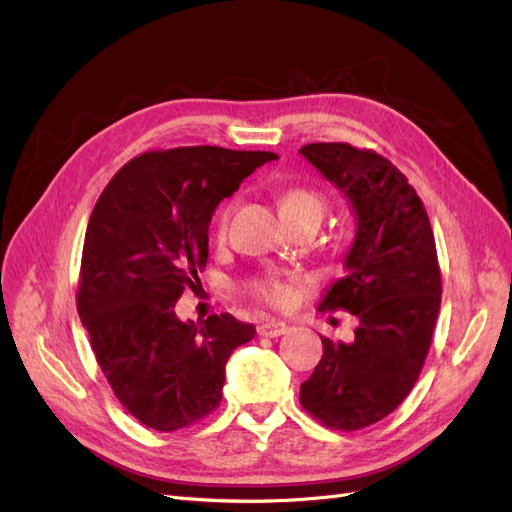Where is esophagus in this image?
Here are the masks:
<instances>
[{"label":"esophagus","instance_id":"34e87169","mask_svg":"<svg viewBox=\"0 0 512 512\" xmlns=\"http://www.w3.org/2000/svg\"><path fill=\"white\" fill-rule=\"evenodd\" d=\"M288 331H290V327L282 320H267L258 327V335H262V337H280V335H286Z\"/></svg>","mask_w":512,"mask_h":512}]
</instances>
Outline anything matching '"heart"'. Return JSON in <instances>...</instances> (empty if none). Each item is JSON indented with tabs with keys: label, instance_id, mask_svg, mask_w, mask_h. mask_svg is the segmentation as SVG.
Here are the masks:
<instances>
[{
	"label": "heart",
	"instance_id": "obj_1",
	"mask_svg": "<svg viewBox=\"0 0 512 512\" xmlns=\"http://www.w3.org/2000/svg\"><path fill=\"white\" fill-rule=\"evenodd\" d=\"M277 207H280L282 218H301V215H312V218L322 220L324 200L316 192H312V190L290 188V190L282 192L280 198H277ZM230 211H232V205L224 203V205L218 207V211L213 213L209 232H211V237L215 241L224 239L226 228H228V220H230ZM254 294H256L258 299L267 301L271 305L284 307L292 299V288L284 280H277V277H269V280H262V282L254 284Z\"/></svg>",
	"mask_w": 512,
	"mask_h": 512
}]
</instances>
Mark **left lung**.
I'll list each match as a JSON object with an SVG mask.
<instances>
[{
	"instance_id": "left-lung-1",
	"label": "left lung",
	"mask_w": 512,
	"mask_h": 512,
	"mask_svg": "<svg viewBox=\"0 0 512 512\" xmlns=\"http://www.w3.org/2000/svg\"><path fill=\"white\" fill-rule=\"evenodd\" d=\"M344 192L356 232L344 277L324 290L320 312L359 320L350 344L322 337V359L301 384V406L331 429L354 431L391 414L421 374L440 312L442 280L423 200L376 151L348 143L299 149Z\"/></svg>"
}]
</instances>
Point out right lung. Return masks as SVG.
<instances>
[{"instance_id": "obj_1", "label": "right lung", "mask_w": 512, "mask_h": 512, "mask_svg": "<svg viewBox=\"0 0 512 512\" xmlns=\"http://www.w3.org/2000/svg\"><path fill=\"white\" fill-rule=\"evenodd\" d=\"M271 151L177 147L130 160L85 232L76 307L113 393L158 431L203 421L222 401L230 354L256 335L230 314L181 322L175 303L209 258V224Z\"/></svg>"}]
</instances>
